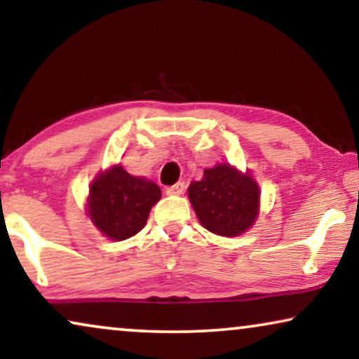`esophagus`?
Here are the masks:
<instances>
[{"label":"esophagus","mask_w":359,"mask_h":359,"mask_svg":"<svg viewBox=\"0 0 359 359\" xmlns=\"http://www.w3.org/2000/svg\"><path fill=\"white\" fill-rule=\"evenodd\" d=\"M184 188H186V184L183 183V181H180V183H176L173 186H168V188H166V193H168V194H183Z\"/></svg>","instance_id":"esophagus-1"}]
</instances>
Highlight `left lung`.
I'll return each mask as SVG.
<instances>
[{
  "label": "left lung",
  "instance_id": "obj_1",
  "mask_svg": "<svg viewBox=\"0 0 359 359\" xmlns=\"http://www.w3.org/2000/svg\"><path fill=\"white\" fill-rule=\"evenodd\" d=\"M188 194L199 222L212 233L235 237L257 219L258 184L227 163L204 170L203 180L189 184Z\"/></svg>",
  "mask_w": 359,
  "mask_h": 359
}]
</instances>
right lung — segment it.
<instances>
[{
    "mask_svg": "<svg viewBox=\"0 0 359 359\" xmlns=\"http://www.w3.org/2000/svg\"><path fill=\"white\" fill-rule=\"evenodd\" d=\"M161 198L154 181L137 178L122 166L97 176L91 184L90 217L106 237L126 240L145 227L149 212Z\"/></svg>",
    "mask_w": 359,
    "mask_h": 359,
    "instance_id": "1",
    "label": "right lung"
}]
</instances>
